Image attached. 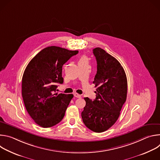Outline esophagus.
<instances>
[{
  "label": "esophagus",
  "mask_w": 160,
  "mask_h": 160,
  "mask_svg": "<svg viewBox=\"0 0 160 160\" xmlns=\"http://www.w3.org/2000/svg\"><path fill=\"white\" fill-rule=\"evenodd\" d=\"M74 96L75 97V98H80L82 96H81V95H80V94H77V93H75L74 94Z\"/></svg>",
  "instance_id": "esophagus-1"
}]
</instances>
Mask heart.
<instances>
[{"label":"heart","instance_id":"heart-1","mask_svg":"<svg viewBox=\"0 0 160 160\" xmlns=\"http://www.w3.org/2000/svg\"><path fill=\"white\" fill-rule=\"evenodd\" d=\"M84 60H87V58H86L85 56H83L82 58H81V59H80V61H84Z\"/></svg>","mask_w":160,"mask_h":160}]
</instances>
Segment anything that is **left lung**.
Wrapping results in <instances>:
<instances>
[{"label":"left lung","instance_id":"1","mask_svg":"<svg viewBox=\"0 0 160 160\" xmlns=\"http://www.w3.org/2000/svg\"><path fill=\"white\" fill-rule=\"evenodd\" d=\"M97 61V73L93 83L98 87L96 98L86 102L82 112L85 126L100 133L109 129L118 120L122 108L126 101L127 80L119 61L100 48L93 49Z\"/></svg>","mask_w":160,"mask_h":160}]
</instances>
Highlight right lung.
<instances>
[{
  "instance_id": "obj_1",
  "label": "right lung",
  "mask_w": 160,
  "mask_h": 160,
  "mask_svg": "<svg viewBox=\"0 0 160 160\" xmlns=\"http://www.w3.org/2000/svg\"><path fill=\"white\" fill-rule=\"evenodd\" d=\"M78 51L50 46L40 51L28 63L22 78V97L34 122L43 128L56 125L63 118L73 94L56 93L63 83L62 68Z\"/></svg>"
}]
</instances>
